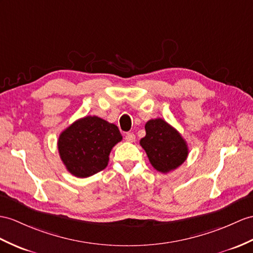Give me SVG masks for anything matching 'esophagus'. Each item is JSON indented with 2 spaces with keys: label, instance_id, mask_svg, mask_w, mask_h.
Here are the masks:
<instances>
[{
  "label": "esophagus",
  "instance_id": "esophagus-1",
  "mask_svg": "<svg viewBox=\"0 0 253 253\" xmlns=\"http://www.w3.org/2000/svg\"><path fill=\"white\" fill-rule=\"evenodd\" d=\"M135 135L133 133H126V140L128 141V143H133V141H135Z\"/></svg>",
  "mask_w": 253,
  "mask_h": 253
}]
</instances>
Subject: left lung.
I'll return each instance as SVG.
<instances>
[{"mask_svg":"<svg viewBox=\"0 0 253 253\" xmlns=\"http://www.w3.org/2000/svg\"><path fill=\"white\" fill-rule=\"evenodd\" d=\"M145 130L146 136L139 144L157 170L166 174L186 161L189 155L186 140L168 122L161 118L151 119L146 123Z\"/></svg>","mask_w":253,"mask_h":253,"instance_id":"left-lung-1","label":"left lung"}]
</instances>
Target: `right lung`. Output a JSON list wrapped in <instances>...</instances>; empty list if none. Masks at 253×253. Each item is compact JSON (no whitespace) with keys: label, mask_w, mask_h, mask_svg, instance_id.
I'll return each mask as SVG.
<instances>
[{"label":"right lung","mask_w":253,"mask_h":253,"mask_svg":"<svg viewBox=\"0 0 253 253\" xmlns=\"http://www.w3.org/2000/svg\"><path fill=\"white\" fill-rule=\"evenodd\" d=\"M121 139L119 128L114 123L87 116L60 134L59 155L72 175L90 177L106 168L110 151Z\"/></svg>","instance_id":"add662e5"}]
</instances>
